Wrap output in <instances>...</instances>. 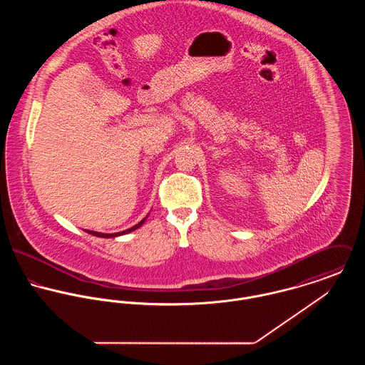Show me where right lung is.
<instances>
[{
  "label": "right lung",
  "instance_id": "add662e5",
  "mask_svg": "<svg viewBox=\"0 0 365 365\" xmlns=\"http://www.w3.org/2000/svg\"><path fill=\"white\" fill-rule=\"evenodd\" d=\"M148 216H149V215H146V217H143L139 223H136L135 226H132L130 229H126V230H123V232H116V233H101V232H94V230H86V232H87V233H90V235H93V236H97V237H106V239H109V237H118V236L128 235V233H130V232H133V230L139 229V227L145 223V220L148 219Z\"/></svg>",
  "mask_w": 365,
  "mask_h": 365
}]
</instances>
